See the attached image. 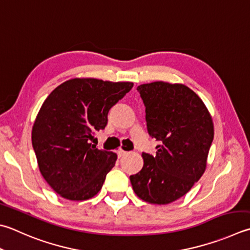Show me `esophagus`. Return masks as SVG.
<instances>
[{
    "label": "esophagus",
    "mask_w": 250,
    "mask_h": 250,
    "mask_svg": "<svg viewBox=\"0 0 250 250\" xmlns=\"http://www.w3.org/2000/svg\"><path fill=\"white\" fill-rule=\"evenodd\" d=\"M127 152L126 151H124V150L123 149H119V150H117V155H119V158H122V157H123V155H125Z\"/></svg>",
    "instance_id": "34e87169"
}]
</instances>
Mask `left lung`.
<instances>
[{
  "label": "left lung",
  "mask_w": 250,
  "mask_h": 250,
  "mask_svg": "<svg viewBox=\"0 0 250 250\" xmlns=\"http://www.w3.org/2000/svg\"><path fill=\"white\" fill-rule=\"evenodd\" d=\"M146 106L155 155L143 153L144 167L129 180L135 194L153 205L180 199L205 173L214 127L209 110L183 83L154 82L137 87Z\"/></svg>",
  "instance_id": "8db88e82"
}]
</instances>
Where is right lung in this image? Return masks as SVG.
<instances>
[{
    "label": "right lung",
    "instance_id": "obj_1",
    "mask_svg": "<svg viewBox=\"0 0 250 250\" xmlns=\"http://www.w3.org/2000/svg\"><path fill=\"white\" fill-rule=\"evenodd\" d=\"M134 83L73 78L52 91L41 105L31 131L41 175L65 199L92 198L115 166L116 153L91 145L107 123V113Z\"/></svg>",
    "mask_w": 250,
    "mask_h": 250
}]
</instances>
